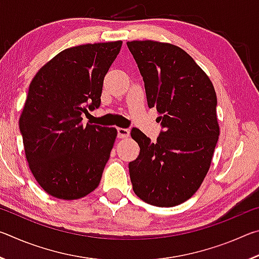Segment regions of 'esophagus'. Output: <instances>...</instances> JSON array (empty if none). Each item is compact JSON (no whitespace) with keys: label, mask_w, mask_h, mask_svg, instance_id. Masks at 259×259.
<instances>
[{"label":"esophagus","mask_w":259,"mask_h":259,"mask_svg":"<svg viewBox=\"0 0 259 259\" xmlns=\"http://www.w3.org/2000/svg\"><path fill=\"white\" fill-rule=\"evenodd\" d=\"M130 130L125 128H117V137L119 138H126L129 137Z\"/></svg>","instance_id":"34e87169"}]
</instances>
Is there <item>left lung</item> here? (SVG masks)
Returning <instances> with one entry per match:
<instances>
[{"label":"left lung","mask_w":259,"mask_h":259,"mask_svg":"<svg viewBox=\"0 0 259 259\" xmlns=\"http://www.w3.org/2000/svg\"><path fill=\"white\" fill-rule=\"evenodd\" d=\"M142 74L148 107L163 131L156 142L137 128V159L129 163L135 194L156 207H175L199 190L211 164L219 125L209 76L181 48L156 41L126 42Z\"/></svg>","instance_id":"left-lung-1"}]
</instances>
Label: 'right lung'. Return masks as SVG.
<instances>
[{"label": "right lung", "mask_w": 259, "mask_h": 259, "mask_svg": "<svg viewBox=\"0 0 259 259\" xmlns=\"http://www.w3.org/2000/svg\"><path fill=\"white\" fill-rule=\"evenodd\" d=\"M122 41L65 49L30 82L19 119L26 159L43 190L61 200L83 198L98 187L117 131L82 123L100 106L104 77Z\"/></svg>", "instance_id": "1"}]
</instances>
